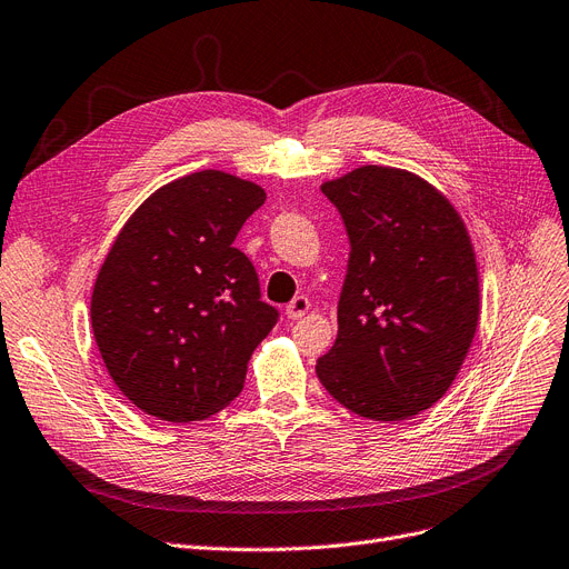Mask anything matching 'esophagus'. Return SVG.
<instances>
[{"mask_svg":"<svg viewBox=\"0 0 569 569\" xmlns=\"http://www.w3.org/2000/svg\"><path fill=\"white\" fill-rule=\"evenodd\" d=\"M309 298H305V295H298V298H295L288 307H286V316L290 318V320H300L307 311H309Z\"/></svg>","mask_w":569,"mask_h":569,"instance_id":"34e87169","label":"esophagus"}]
</instances>
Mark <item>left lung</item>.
<instances>
[{
	"label": "left lung",
	"instance_id": "8db88e82",
	"mask_svg": "<svg viewBox=\"0 0 569 569\" xmlns=\"http://www.w3.org/2000/svg\"><path fill=\"white\" fill-rule=\"evenodd\" d=\"M351 241L337 339L316 375L372 421H405L453 383L479 326V269L467 228L435 186L365 164L320 186Z\"/></svg>",
	"mask_w": 569,
	"mask_h": 569
}]
</instances>
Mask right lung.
I'll return each instance as SVG.
<instances>
[{
	"label": "right lung",
	"instance_id": "right-lung-1",
	"mask_svg": "<svg viewBox=\"0 0 569 569\" xmlns=\"http://www.w3.org/2000/svg\"><path fill=\"white\" fill-rule=\"evenodd\" d=\"M267 194L218 169L156 190L97 274L90 320L113 383L160 421H202L243 388L279 311L234 239Z\"/></svg>",
	"mask_w": 569,
	"mask_h": 569
}]
</instances>
